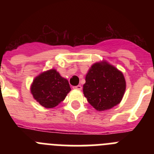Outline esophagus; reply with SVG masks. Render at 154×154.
<instances>
[{
  "mask_svg": "<svg viewBox=\"0 0 154 154\" xmlns=\"http://www.w3.org/2000/svg\"><path fill=\"white\" fill-rule=\"evenodd\" d=\"M73 89H76V90H82V85H76V86H74L73 87Z\"/></svg>",
  "mask_w": 154,
  "mask_h": 154,
  "instance_id": "1",
  "label": "esophagus"
}]
</instances>
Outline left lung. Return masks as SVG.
<instances>
[{
	"mask_svg": "<svg viewBox=\"0 0 154 154\" xmlns=\"http://www.w3.org/2000/svg\"><path fill=\"white\" fill-rule=\"evenodd\" d=\"M126 86L123 72L106 61H102L94 63L88 71L83 93L93 108L104 111L120 103Z\"/></svg>",
	"mask_w": 154,
	"mask_h": 154,
	"instance_id": "1",
	"label": "left lung"
}]
</instances>
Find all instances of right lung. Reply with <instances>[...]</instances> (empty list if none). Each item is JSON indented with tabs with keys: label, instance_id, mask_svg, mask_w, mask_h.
Wrapping results in <instances>:
<instances>
[{
	"label": "right lung",
	"instance_id": "right-lung-1",
	"mask_svg": "<svg viewBox=\"0 0 154 154\" xmlns=\"http://www.w3.org/2000/svg\"><path fill=\"white\" fill-rule=\"evenodd\" d=\"M34 99L45 108H54L65 99L71 91L69 81L56 69L43 72L36 76L31 85Z\"/></svg>",
	"mask_w": 154,
	"mask_h": 154
}]
</instances>
